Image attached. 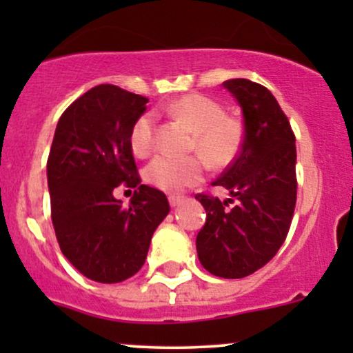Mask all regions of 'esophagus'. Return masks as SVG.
<instances>
[{"mask_svg": "<svg viewBox=\"0 0 353 353\" xmlns=\"http://www.w3.org/2000/svg\"><path fill=\"white\" fill-rule=\"evenodd\" d=\"M182 201L184 199H182L181 196H169V204H171V208H177Z\"/></svg>", "mask_w": 353, "mask_h": 353, "instance_id": "obj_1", "label": "esophagus"}]
</instances>
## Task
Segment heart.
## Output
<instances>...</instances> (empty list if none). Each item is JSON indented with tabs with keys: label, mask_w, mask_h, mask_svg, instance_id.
Returning <instances> with one entry per match:
<instances>
[{
	"label": "heart",
	"mask_w": 353,
	"mask_h": 353,
	"mask_svg": "<svg viewBox=\"0 0 353 353\" xmlns=\"http://www.w3.org/2000/svg\"><path fill=\"white\" fill-rule=\"evenodd\" d=\"M172 116L185 121L196 131L192 148L210 164L224 168L232 163L244 143V123L241 117L225 114L224 108L209 96L190 92L169 104ZM156 141V116L144 112L136 119L129 134L131 149L137 156H148ZM205 163L201 156H172L159 154L145 168V177L156 188L179 192L202 179Z\"/></svg>",
	"instance_id": "b5f03b06"
}]
</instances>
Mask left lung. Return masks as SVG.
<instances>
[{"label":"left lung","instance_id":"8db88e82","mask_svg":"<svg viewBox=\"0 0 353 353\" xmlns=\"http://www.w3.org/2000/svg\"><path fill=\"white\" fill-rule=\"evenodd\" d=\"M244 116V143L234 163L212 185L230 199L197 194L205 224L196 239L197 255L208 272L241 279L264 267L289 234L295 201V136L269 89L249 79L222 83Z\"/></svg>","mask_w":353,"mask_h":353}]
</instances>
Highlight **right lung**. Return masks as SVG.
<instances>
[{
  "label": "right lung",
  "mask_w": 353,
  "mask_h": 353,
  "mask_svg": "<svg viewBox=\"0 0 353 353\" xmlns=\"http://www.w3.org/2000/svg\"><path fill=\"white\" fill-rule=\"evenodd\" d=\"M148 98L114 84L79 96L58 121L48 157L51 219L61 252L84 277L116 283L144 265L168 216L164 192L141 184L129 134ZM136 188L129 208L112 196Z\"/></svg>",
  "instance_id": "1"
}]
</instances>
